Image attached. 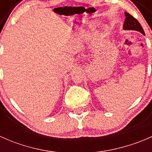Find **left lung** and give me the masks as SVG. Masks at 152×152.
<instances>
[{
  "label": "left lung",
  "instance_id": "8db88e82",
  "mask_svg": "<svg viewBox=\"0 0 152 152\" xmlns=\"http://www.w3.org/2000/svg\"><path fill=\"white\" fill-rule=\"evenodd\" d=\"M125 21H124L123 28L124 30H134L140 32L142 34L145 35L144 31L142 29L140 23L135 19L133 16H132L130 14L125 12Z\"/></svg>",
  "mask_w": 152,
  "mask_h": 152
}]
</instances>
